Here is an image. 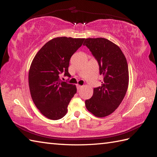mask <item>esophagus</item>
Segmentation results:
<instances>
[{
	"label": "esophagus",
	"mask_w": 157,
	"mask_h": 157,
	"mask_svg": "<svg viewBox=\"0 0 157 157\" xmlns=\"http://www.w3.org/2000/svg\"><path fill=\"white\" fill-rule=\"evenodd\" d=\"M82 87H83V86H80V85H77V90H79L80 89H81Z\"/></svg>",
	"instance_id": "esophagus-1"
}]
</instances>
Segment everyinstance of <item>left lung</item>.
<instances>
[{"instance_id": "obj_1", "label": "left lung", "mask_w": 157, "mask_h": 157, "mask_svg": "<svg viewBox=\"0 0 157 157\" xmlns=\"http://www.w3.org/2000/svg\"><path fill=\"white\" fill-rule=\"evenodd\" d=\"M98 61L101 86L94 88L92 97L85 101L88 110L98 117L113 113L124 99L129 81L127 61L121 48L104 38H89L83 44Z\"/></svg>"}]
</instances>
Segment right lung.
Masks as SVG:
<instances>
[{"label":"right lung","instance_id":"1","mask_svg":"<svg viewBox=\"0 0 157 157\" xmlns=\"http://www.w3.org/2000/svg\"><path fill=\"white\" fill-rule=\"evenodd\" d=\"M85 39L57 37L42 47L33 59L29 72L31 98L46 117L58 120L67 112V106L77 92L75 85L61 81L60 75L70 77L69 61Z\"/></svg>","mask_w":157,"mask_h":157}]
</instances>
